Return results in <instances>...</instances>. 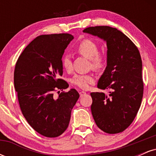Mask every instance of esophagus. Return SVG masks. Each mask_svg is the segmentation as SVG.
I'll use <instances>...</instances> for the list:
<instances>
[{
    "label": "esophagus",
    "mask_w": 156,
    "mask_h": 156,
    "mask_svg": "<svg viewBox=\"0 0 156 156\" xmlns=\"http://www.w3.org/2000/svg\"><path fill=\"white\" fill-rule=\"evenodd\" d=\"M80 94V97H83L84 95H86L87 94V93H86L85 92H83V91H80V92H79Z\"/></svg>",
    "instance_id": "esophagus-1"
}]
</instances>
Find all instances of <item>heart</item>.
<instances>
[{"instance_id": "b5f03b06", "label": "heart", "mask_w": 156, "mask_h": 156, "mask_svg": "<svg viewBox=\"0 0 156 156\" xmlns=\"http://www.w3.org/2000/svg\"><path fill=\"white\" fill-rule=\"evenodd\" d=\"M76 51L78 54L83 55L90 61V67L95 71H100L105 67L106 63V56L103 53L99 52V46L94 41L89 39L82 40L76 46ZM62 64L67 71H71L73 69L72 58L69 54L62 56ZM94 76L91 74L76 75L72 79L73 85L82 89H87L89 85L94 82Z\"/></svg>"}]
</instances>
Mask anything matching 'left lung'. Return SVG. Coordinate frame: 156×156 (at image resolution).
<instances>
[{
	"instance_id": "1",
	"label": "left lung",
	"mask_w": 156,
	"mask_h": 156,
	"mask_svg": "<svg viewBox=\"0 0 156 156\" xmlns=\"http://www.w3.org/2000/svg\"><path fill=\"white\" fill-rule=\"evenodd\" d=\"M106 42L107 66L98 87L110 89L108 95L92 92L91 111L96 125L105 133L124 131L133 122L144 92L142 62L135 44L122 32L109 26L89 27L83 31Z\"/></svg>"
}]
</instances>
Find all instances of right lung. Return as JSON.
<instances>
[{"mask_svg": "<svg viewBox=\"0 0 156 156\" xmlns=\"http://www.w3.org/2000/svg\"><path fill=\"white\" fill-rule=\"evenodd\" d=\"M73 36L53 34L37 37L20 55L14 73L20 110L28 123L44 136H59L67 130L71 111L79 98L75 89L58 77L63 74L62 55ZM59 92H58L59 94Z\"/></svg>", "mask_w": 156, "mask_h": 156, "instance_id": "1", "label": "right lung"}]
</instances>
